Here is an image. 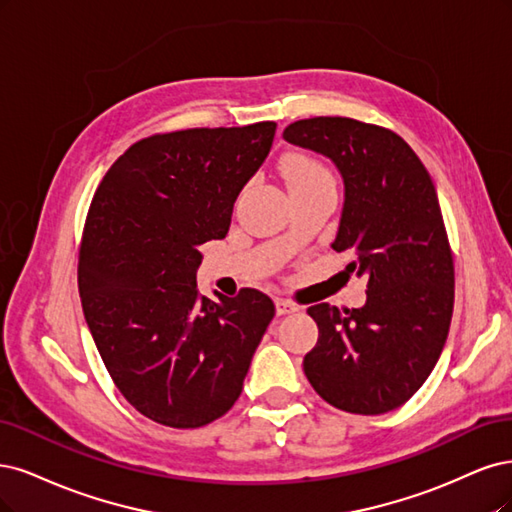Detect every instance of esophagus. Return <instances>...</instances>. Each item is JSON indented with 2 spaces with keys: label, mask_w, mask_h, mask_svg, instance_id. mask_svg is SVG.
Masks as SVG:
<instances>
[{
  "label": "esophagus",
  "mask_w": 512,
  "mask_h": 512,
  "mask_svg": "<svg viewBox=\"0 0 512 512\" xmlns=\"http://www.w3.org/2000/svg\"><path fill=\"white\" fill-rule=\"evenodd\" d=\"M295 310H298V304H293L283 298L276 300V315H291V312H295Z\"/></svg>",
  "instance_id": "1"
}]
</instances>
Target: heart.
I'll use <instances>...</instances> for the list:
<instances>
[{
  "mask_svg": "<svg viewBox=\"0 0 512 512\" xmlns=\"http://www.w3.org/2000/svg\"><path fill=\"white\" fill-rule=\"evenodd\" d=\"M280 172H283L289 189L315 183V180H332L323 163L300 153L287 155L283 161H280Z\"/></svg>",
  "mask_w": 512,
  "mask_h": 512,
  "instance_id": "b5f03b06",
  "label": "heart"
}]
</instances>
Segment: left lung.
Here are the masks:
<instances>
[{
    "label": "left lung",
    "mask_w": 512,
    "mask_h": 512,
    "mask_svg": "<svg viewBox=\"0 0 512 512\" xmlns=\"http://www.w3.org/2000/svg\"><path fill=\"white\" fill-rule=\"evenodd\" d=\"M283 138L336 163L344 208L336 253L368 280L361 308H308L319 340L304 374L321 398L353 415L408 402L434 370L455 300L453 253L436 187L395 131L349 117L302 119Z\"/></svg>",
    "instance_id": "8db88e82"
}]
</instances>
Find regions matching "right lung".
Instances as JSON below:
<instances>
[{"label":"right lung","mask_w":512,"mask_h":512,"mask_svg":"<svg viewBox=\"0 0 512 512\" xmlns=\"http://www.w3.org/2000/svg\"><path fill=\"white\" fill-rule=\"evenodd\" d=\"M274 121L195 127L131 144L97 187L78 249L82 312L110 378L140 415L195 430L240 398L274 317L257 289L197 295L200 244L225 238Z\"/></svg>","instance_id":"add662e5"}]
</instances>
